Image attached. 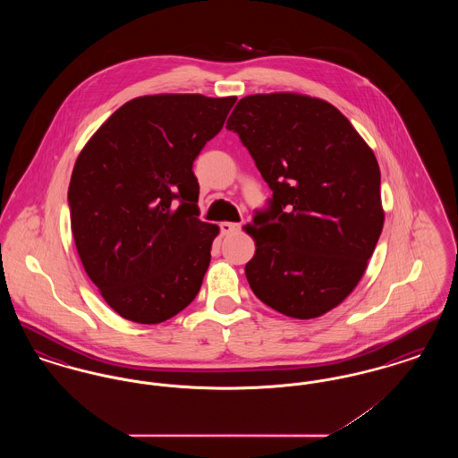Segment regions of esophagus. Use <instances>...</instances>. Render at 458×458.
<instances>
[{
  "mask_svg": "<svg viewBox=\"0 0 458 458\" xmlns=\"http://www.w3.org/2000/svg\"><path fill=\"white\" fill-rule=\"evenodd\" d=\"M219 228H221L223 235H233V233H239L240 230H242V225L240 223L223 221V223H219Z\"/></svg>",
  "mask_w": 458,
  "mask_h": 458,
  "instance_id": "34e87169",
  "label": "esophagus"
}]
</instances>
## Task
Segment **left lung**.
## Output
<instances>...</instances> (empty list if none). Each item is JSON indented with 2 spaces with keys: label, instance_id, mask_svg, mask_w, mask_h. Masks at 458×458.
Listing matches in <instances>:
<instances>
[{
  "label": "left lung",
  "instance_id": "8db88e82",
  "mask_svg": "<svg viewBox=\"0 0 458 458\" xmlns=\"http://www.w3.org/2000/svg\"><path fill=\"white\" fill-rule=\"evenodd\" d=\"M226 129L273 191L245 226L256 240L247 282L288 318L327 314L360 282L383 230L376 156L333 105L295 92L242 98Z\"/></svg>",
  "mask_w": 458,
  "mask_h": 458
}]
</instances>
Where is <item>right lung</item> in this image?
<instances>
[{"label": "right lung", "instance_id": "right-lung-1", "mask_svg": "<svg viewBox=\"0 0 458 458\" xmlns=\"http://www.w3.org/2000/svg\"><path fill=\"white\" fill-rule=\"evenodd\" d=\"M237 98L140 96L79 154L68 187L79 258L122 318L163 323L196 299L216 225L199 216L192 165Z\"/></svg>", "mask_w": 458, "mask_h": 458}]
</instances>
